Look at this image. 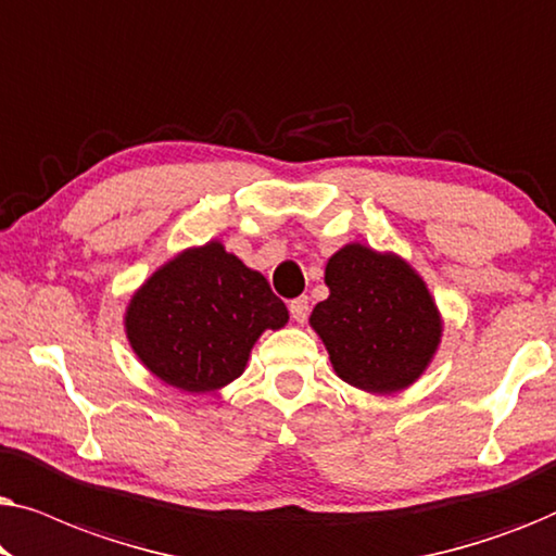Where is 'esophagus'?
Returning a JSON list of instances; mask_svg holds the SVG:
<instances>
[{
  "label": "esophagus",
  "mask_w": 556,
  "mask_h": 556,
  "mask_svg": "<svg viewBox=\"0 0 556 556\" xmlns=\"http://www.w3.org/2000/svg\"><path fill=\"white\" fill-rule=\"evenodd\" d=\"M288 308H291V316L295 318V321L306 324V318H308V299H306V295H299V299H293L291 303H288Z\"/></svg>",
  "instance_id": "1"
}]
</instances>
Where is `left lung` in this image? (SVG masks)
I'll return each mask as SVG.
<instances>
[{"label":"left lung","instance_id":"1","mask_svg":"<svg viewBox=\"0 0 556 556\" xmlns=\"http://www.w3.org/2000/svg\"><path fill=\"white\" fill-rule=\"evenodd\" d=\"M329 299L316 303L311 326L344 382L364 392L405 390L440 344V314L425 280L392 253L359 242L326 263Z\"/></svg>","mask_w":556,"mask_h":556}]
</instances>
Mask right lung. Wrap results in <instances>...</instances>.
<instances>
[{
  "label": "right lung",
  "instance_id": "add662e5",
  "mask_svg": "<svg viewBox=\"0 0 556 556\" xmlns=\"http://www.w3.org/2000/svg\"><path fill=\"white\" fill-rule=\"evenodd\" d=\"M288 324L286 303L223 242L162 265L126 308V337L151 375L185 392H212L245 369L265 329Z\"/></svg>",
  "mask_w": 556,
  "mask_h": 556
}]
</instances>
